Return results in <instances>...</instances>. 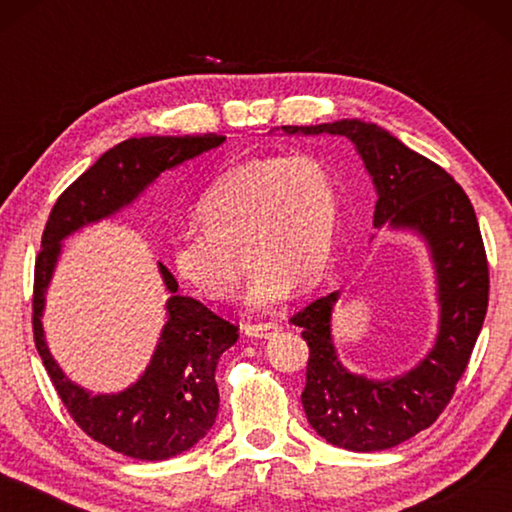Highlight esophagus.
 <instances>
[{"label":"esophagus","mask_w":512,"mask_h":512,"mask_svg":"<svg viewBox=\"0 0 512 512\" xmlns=\"http://www.w3.org/2000/svg\"><path fill=\"white\" fill-rule=\"evenodd\" d=\"M244 329L248 336H255V339H271L282 327L277 323H248Z\"/></svg>","instance_id":"esophagus-1"}]
</instances>
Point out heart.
Returning a JSON list of instances; mask_svg holds the SVG:
<instances>
[{
	"label": "heart",
	"instance_id": "obj_1",
	"mask_svg": "<svg viewBox=\"0 0 512 512\" xmlns=\"http://www.w3.org/2000/svg\"><path fill=\"white\" fill-rule=\"evenodd\" d=\"M203 230H180L169 262L198 296L230 300L241 282L244 250L253 268L246 302L266 311L287 298L293 282L307 284L332 250L339 187L314 153L264 155L223 171L196 207Z\"/></svg>",
	"mask_w": 512,
	"mask_h": 512
}]
</instances>
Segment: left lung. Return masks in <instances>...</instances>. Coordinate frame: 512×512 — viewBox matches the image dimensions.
Wrapping results in <instances>:
<instances>
[{
  "label": "left lung",
  "instance_id": "left-lung-1",
  "mask_svg": "<svg viewBox=\"0 0 512 512\" xmlns=\"http://www.w3.org/2000/svg\"><path fill=\"white\" fill-rule=\"evenodd\" d=\"M284 133L343 135L357 146L377 187L375 225L420 232L438 275L440 332L418 368L375 381L341 366L329 332L339 293L311 302L291 323L309 345L302 409L318 436L352 452H379L431 427L452 400L488 311L490 273L479 221L463 187L436 162L375 124L341 119L282 126Z\"/></svg>",
  "mask_w": 512,
  "mask_h": 512
}]
</instances>
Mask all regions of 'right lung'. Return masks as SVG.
Instances as JSON below:
<instances>
[{"instance_id": "add662e5", "label": "right lung", "mask_w": 512, "mask_h": 512, "mask_svg": "<svg viewBox=\"0 0 512 512\" xmlns=\"http://www.w3.org/2000/svg\"><path fill=\"white\" fill-rule=\"evenodd\" d=\"M223 135L131 137L101 155L74 180L56 205L42 232L33 273V341L60 402L92 440L112 452L164 461L194 447L212 429L219 413L214 372L221 354L239 339V325L216 316L203 302L178 296V282L160 264L171 298L169 320L162 329L153 359L137 384L117 395H92L69 381L51 357L42 336L45 289L60 255V241L85 223L99 221L133 203L164 169L210 151Z\"/></svg>"}]
</instances>
